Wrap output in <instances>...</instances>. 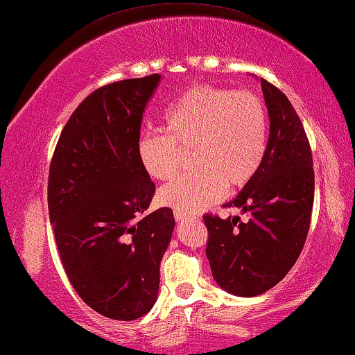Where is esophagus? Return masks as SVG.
<instances>
[{
    "mask_svg": "<svg viewBox=\"0 0 355 355\" xmlns=\"http://www.w3.org/2000/svg\"><path fill=\"white\" fill-rule=\"evenodd\" d=\"M174 219H176L178 223H184V220H187V219H193V216L181 213V211H176V213H174Z\"/></svg>",
    "mask_w": 355,
    "mask_h": 355,
    "instance_id": "1",
    "label": "esophagus"
}]
</instances>
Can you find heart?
Here are the masks:
<instances>
[{
    "label": "heart",
    "instance_id": "obj_1",
    "mask_svg": "<svg viewBox=\"0 0 355 355\" xmlns=\"http://www.w3.org/2000/svg\"><path fill=\"white\" fill-rule=\"evenodd\" d=\"M165 132H146L137 158L152 179H168L189 150L192 173L181 174L158 192V202L195 214L224 197L227 186L243 187L258 173L267 144L263 101L251 92L216 86L189 89L163 115Z\"/></svg>",
    "mask_w": 355,
    "mask_h": 355
}]
</instances>
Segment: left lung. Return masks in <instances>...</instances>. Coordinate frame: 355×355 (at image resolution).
I'll return each instance as SVG.
<instances>
[{"label": "left lung", "instance_id": "8db88e82", "mask_svg": "<svg viewBox=\"0 0 355 355\" xmlns=\"http://www.w3.org/2000/svg\"><path fill=\"white\" fill-rule=\"evenodd\" d=\"M269 139L254 178L225 207L240 216L205 214L207 258L213 277L230 295L253 297L279 284L300 258L314 205V168L304 126L280 89L261 78Z\"/></svg>", "mask_w": 355, "mask_h": 355}]
</instances>
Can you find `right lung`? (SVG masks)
I'll use <instances>...</instances> for the list:
<instances>
[{"instance_id": "add662e5", "label": "right lung", "mask_w": 355, "mask_h": 355, "mask_svg": "<svg viewBox=\"0 0 355 355\" xmlns=\"http://www.w3.org/2000/svg\"><path fill=\"white\" fill-rule=\"evenodd\" d=\"M160 78L91 92L67 121L49 168V220L67 277L91 309L115 320H136L155 304L174 230L169 208L146 213L155 184L136 150Z\"/></svg>"}]
</instances>
